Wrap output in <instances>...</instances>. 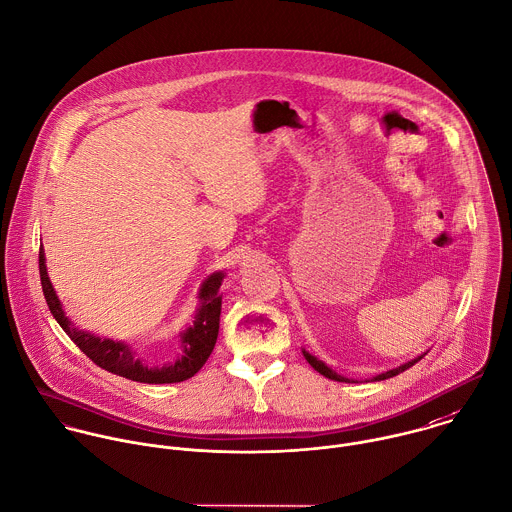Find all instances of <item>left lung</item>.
Instances as JSON below:
<instances>
[{"label":"left lung","instance_id":"obj_1","mask_svg":"<svg viewBox=\"0 0 512 512\" xmlns=\"http://www.w3.org/2000/svg\"><path fill=\"white\" fill-rule=\"evenodd\" d=\"M302 353H304V357L308 359V363L316 369V371H320L322 375H326L328 379H336V381H345V383H351V379H347V377H343V375H338L336 371H332L322 359H318V357H314L312 353H308L306 349H302ZM425 355V353H423ZM423 355H417L415 359H411V361H407V363H403V365H399V367H395V369H389V371H385V373H379V375H375L373 377V381H381V379H389V377H393V375H399L401 371H405V369H409V367H413Z\"/></svg>","mask_w":512,"mask_h":512}]
</instances>
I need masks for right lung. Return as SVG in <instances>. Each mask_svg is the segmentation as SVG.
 <instances>
[{"instance_id":"1","label":"right lung","mask_w":512,"mask_h":512,"mask_svg":"<svg viewBox=\"0 0 512 512\" xmlns=\"http://www.w3.org/2000/svg\"><path fill=\"white\" fill-rule=\"evenodd\" d=\"M39 276H41V288L45 302L57 320V324L63 328V332L73 340V343L99 367L105 371H111L115 375L127 377L131 381L139 383H178L188 377H192L210 357L214 343L218 338V324H220V308H222V296L220 286L224 280V272L210 274L198 292L200 306L196 310L194 322L190 328H186L180 334V347L182 353L165 365H149L141 357L135 355V351L123 343V341L107 340L93 336L89 332H83L75 328L69 318L65 316L61 302L51 286V280L47 276L45 266V252L43 246L39 248Z\"/></svg>"}]
</instances>
